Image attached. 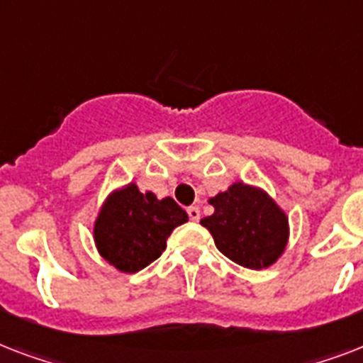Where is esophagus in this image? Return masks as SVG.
<instances>
[{
    "label": "esophagus",
    "instance_id": "obj_1",
    "mask_svg": "<svg viewBox=\"0 0 363 363\" xmlns=\"http://www.w3.org/2000/svg\"><path fill=\"white\" fill-rule=\"evenodd\" d=\"M188 216H190V220L198 222L201 218V213H199L198 207H188Z\"/></svg>",
    "mask_w": 363,
    "mask_h": 363
}]
</instances>
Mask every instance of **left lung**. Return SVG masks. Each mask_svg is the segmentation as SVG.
Returning <instances> with one entry per match:
<instances>
[{"instance_id":"8db88e82","label":"left lung","mask_w":363,"mask_h":363,"mask_svg":"<svg viewBox=\"0 0 363 363\" xmlns=\"http://www.w3.org/2000/svg\"><path fill=\"white\" fill-rule=\"evenodd\" d=\"M215 213L201 218L226 258L248 269H265L286 250L288 215L269 194L241 181L209 198Z\"/></svg>"}]
</instances>
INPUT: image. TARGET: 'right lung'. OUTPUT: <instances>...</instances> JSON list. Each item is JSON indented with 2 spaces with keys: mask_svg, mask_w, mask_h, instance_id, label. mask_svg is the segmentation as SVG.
<instances>
[{
  "mask_svg": "<svg viewBox=\"0 0 363 363\" xmlns=\"http://www.w3.org/2000/svg\"><path fill=\"white\" fill-rule=\"evenodd\" d=\"M184 222L186 211L173 199L143 194L131 181L113 190L99 207L94 242L107 264L122 273H135L164 252L171 232Z\"/></svg>",
  "mask_w": 363,
  "mask_h": 363,
  "instance_id": "obj_1",
  "label": "right lung"
}]
</instances>
